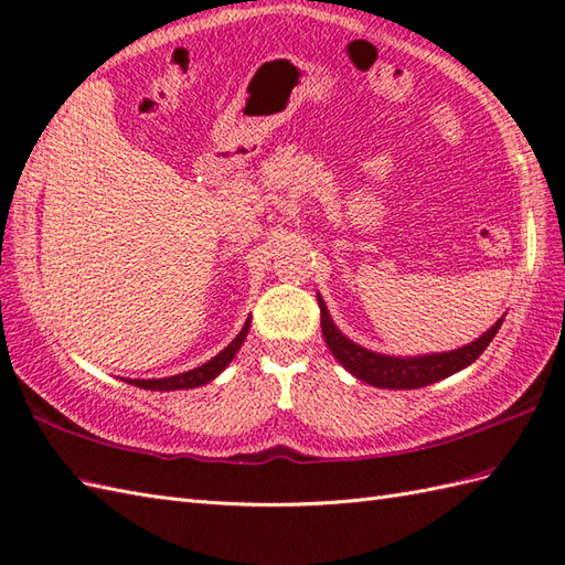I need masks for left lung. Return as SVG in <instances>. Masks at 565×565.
I'll list each match as a JSON object with an SVG mask.
<instances>
[{"label":"left lung","mask_w":565,"mask_h":565,"mask_svg":"<svg viewBox=\"0 0 565 565\" xmlns=\"http://www.w3.org/2000/svg\"><path fill=\"white\" fill-rule=\"evenodd\" d=\"M320 303V324L324 342L334 353V359L344 365L349 373L356 375L363 383L373 387H387V390H414V387H426L430 383H438V380L448 377L457 371L467 369L469 363H475L487 347L495 332L501 330L503 318L498 320L487 334H481L477 342H471L462 349L450 351V353H433V356H414V359H397V356H383V353H373L359 344H353L342 332L337 330L330 312H327L324 300L318 296Z\"/></svg>","instance_id":"obj_1"}]
</instances>
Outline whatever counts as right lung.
<instances>
[{
  "mask_svg": "<svg viewBox=\"0 0 565 565\" xmlns=\"http://www.w3.org/2000/svg\"><path fill=\"white\" fill-rule=\"evenodd\" d=\"M247 330H250V318H247L241 334L235 337L233 342L226 349H223L221 353H216L212 361H206L204 365H200V369H192L188 373L170 375V377H159V380H127V383L129 385H137V387H143V390H163V392L166 390H188V387L206 385L209 380H214L233 361V356H235V353H238L241 344L245 342Z\"/></svg>",
  "mask_w": 565,
  "mask_h": 565,
  "instance_id": "1",
  "label": "right lung"
}]
</instances>
